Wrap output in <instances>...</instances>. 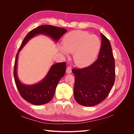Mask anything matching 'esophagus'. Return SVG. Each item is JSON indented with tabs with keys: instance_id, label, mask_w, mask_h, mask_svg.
I'll list each match as a JSON object with an SVG mask.
<instances>
[{
	"instance_id": "34e87169",
	"label": "esophagus",
	"mask_w": 134,
	"mask_h": 134,
	"mask_svg": "<svg viewBox=\"0 0 134 134\" xmlns=\"http://www.w3.org/2000/svg\"><path fill=\"white\" fill-rule=\"evenodd\" d=\"M66 72L67 74H71V67L68 66L66 68Z\"/></svg>"
}]
</instances>
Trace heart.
<instances>
[{
    "label": "heart",
    "mask_w": 134,
    "mask_h": 134,
    "mask_svg": "<svg viewBox=\"0 0 134 134\" xmlns=\"http://www.w3.org/2000/svg\"><path fill=\"white\" fill-rule=\"evenodd\" d=\"M63 46H60L61 54L69 56L73 54V60L76 66H88L96 60L101 47L98 36L85 31L75 30L69 32L63 39Z\"/></svg>",
    "instance_id": "1"
}]
</instances>
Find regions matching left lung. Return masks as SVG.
<instances>
[{
	"instance_id": "obj_1",
	"label": "left lung",
	"mask_w": 134,
	"mask_h": 134,
	"mask_svg": "<svg viewBox=\"0 0 134 134\" xmlns=\"http://www.w3.org/2000/svg\"><path fill=\"white\" fill-rule=\"evenodd\" d=\"M101 47L98 59L88 67L73 69L74 98L84 106L92 107L106 98L115 79V59L109 40L100 34Z\"/></svg>"
}]
</instances>
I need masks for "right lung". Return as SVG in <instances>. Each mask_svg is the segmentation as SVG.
Returning <instances> with one entry per match:
<instances>
[{"instance_id":"add662e5","label":"right lung","mask_w":134,"mask_h":134,"mask_svg":"<svg viewBox=\"0 0 134 134\" xmlns=\"http://www.w3.org/2000/svg\"><path fill=\"white\" fill-rule=\"evenodd\" d=\"M67 32L65 28L51 25L40 26L31 31L24 38L16 55L14 76L18 90L23 99L29 103L36 106L47 103L52 99L55 94L56 86L65 75L66 64L58 63L52 65L46 76L39 82L33 84H25L19 79L17 74L18 59L19 52L31 39L35 36L42 35L50 37L57 43L59 39Z\"/></svg>"}]
</instances>
